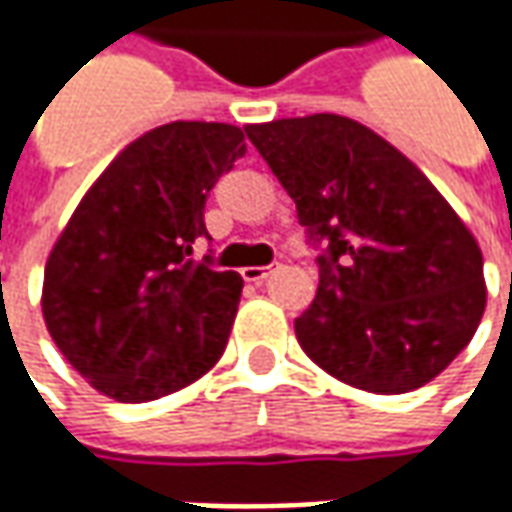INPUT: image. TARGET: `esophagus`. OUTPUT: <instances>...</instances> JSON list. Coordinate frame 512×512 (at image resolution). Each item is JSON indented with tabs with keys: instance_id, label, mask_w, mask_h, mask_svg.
<instances>
[{
	"instance_id": "34e87169",
	"label": "esophagus",
	"mask_w": 512,
	"mask_h": 512,
	"mask_svg": "<svg viewBox=\"0 0 512 512\" xmlns=\"http://www.w3.org/2000/svg\"><path fill=\"white\" fill-rule=\"evenodd\" d=\"M279 265H262V267H245L242 270V276H245V282H253V285H262L267 276L273 273Z\"/></svg>"
}]
</instances>
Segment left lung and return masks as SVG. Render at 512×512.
<instances>
[{
    "label": "left lung",
    "mask_w": 512,
    "mask_h": 512,
    "mask_svg": "<svg viewBox=\"0 0 512 512\" xmlns=\"http://www.w3.org/2000/svg\"><path fill=\"white\" fill-rule=\"evenodd\" d=\"M322 253L296 319L307 356L367 393L436 379L482 322V250L430 179L379 133L336 113L247 125Z\"/></svg>",
    "instance_id": "1"
}]
</instances>
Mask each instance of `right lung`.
<instances>
[{
    "instance_id": "1",
    "label": "right lung",
    "mask_w": 512,
    "mask_h": 512,
    "mask_svg": "<svg viewBox=\"0 0 512 512\" xmlns=\"http://www.w3.org/2000/svg\"><path fill=\"white\" fill-rule=\"evenodd\" d=\"M245 130L170 122L130 142L90 185L45 265L50 339L99 393L153 402L225 353L242 276L193 262L205 202L245 156Z\"/></svg>"
}]
</instances>
